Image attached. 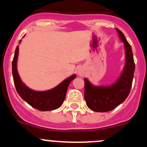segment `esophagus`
Segmentation results:
<instances>
[{
  "mask_svg": "<svg viewBox=\"0 0 147 147\" xmlns=\"http://www.w3.org/2000/svg\"><path fill=\"white\" fill-rule=\"evenodd\" d=\"M84 73H85V72H84V70L82 68H79L78 70H77V74H78V75L81 76V77L84 76Z\"/></svg>",
  "mask_w": 147,
  "mask_h": 147,
  "instance_id": "1",
  "label": "esophagus"
}]
</instances>
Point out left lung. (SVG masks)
<instances>
[{"instance_id":"left-lung-1","label":"left lung","mask_w":147,"mask_h":147,"mask_svg":"<svg viewBox=\"0 0 147 147\" xmlns=\"http://www.w3.org/2000/svg\"><path fill=\"white\" fill-rule=\"evenodd\" d=\"M119 38L124 42L126 62L123 71L115 83L109 86H94L84 78V98L89 109L95 112H108L122 104L129 95L135 71L132 48L124 34L116 28Z\"/></svg>"}]
</instances>
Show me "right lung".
I'll use <instances>...</instances> for the list:
<instances>
[{
    "label": "right lung",
    "instance_id": "add662e5",
    "mask_svg": "<svg viewBox=\"0 0 147 147\" xmlns=\"http://www.w3.org/2000/svg\"><path fill=\"white\" fill-rule=\"evenodd\" d=\"M21 40L19 41L21 43ZM18 45L14 52L12 61V75L16 91L23 100L28 104L41 111H52L58 109L63 104L70 82L76 77L72 75L65 79L54 88L45 91H36L30 89L23 84L17 70Z\"/></svg>",
    "mask_w": 147,
    "mask_h": 147
}]
</instances>
